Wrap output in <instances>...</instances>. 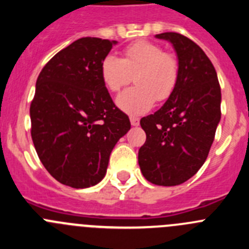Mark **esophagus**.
<instances>
[{
    "mask_svg": "<svg viewBox=\"0 0 249 249\" xmlns=\"http://www.w3.org/2000/svg\"><path fill=\"white\" fill-rule=\"evenodd\" d=\"M129 121H131V124L132 126H138V124H140V118L138 117H135V116H131V117H129Z\"/></svg>",
    "mask_w": 249,
    "mask_h": 249,
    "instance_id": "obj_1",
    "label": "esophagus"
}]
</instances>
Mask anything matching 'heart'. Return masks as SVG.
I'll return each instance as SVG.
<instances>
[{"label":"heart","mask_w":249,"mask_h":249,"mask_svg":"<svg viewBox=\"0 0 249 249\" xmlns=\"http://www.w3.org/2000/svg\"><path fill=\"white\" fill-rule=\"evenodd\" d=\"M101 77L111 92L128 85L135 74L136 86L118 94L117 105L129 114H142L155 101L171 97L179 77V63L163 47L149 41H138L123 50V57L108 54L101 62Z\"/></svg>","instance_id":"b5f03b06"}]
</instances>
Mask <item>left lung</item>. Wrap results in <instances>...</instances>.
I'll return each instance as SVG.
<instances>
[{
  "label": "left lung",
  "mask_w": 249,
  "mask_h": 249,
  "mask_svg": "<svg viewBox=\"0 0 249 249\" xmlns=\"http://www.w3.org/2000/svg\"><path fill=\"white\" fill-rule=\"evenodd\" d=\"M172 43L179 63L175 91L162 107L141 120L146 142L138 164L147 181L177 186L206 162L221 121V87L203 50L177 32L156 35Z\"/></svg>",
  "instance_id": "1"
}]
</instances>
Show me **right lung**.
Instances as JSON below:
<instances>
[{
  "label": "right lung",
  "mask_w": 249,
  "mask_h": 249,
  "mask_svg": "<svg viewBox=\"0 0 249 249\" xmlns=\"http://www.w3.org/2000/svg\"><path fill=\"white\" fill-rule=\"evenodd\" d=\"M117 41L83 37L46 63L30 107L31 136L54 179L73 188L102 181L109 155L131 122L112 101L101 62Z\"/></svg>",
  "instance_id": "1"
}]
</instances>
